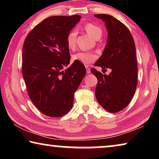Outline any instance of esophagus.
Masks as SVG:
<instances>
[{
	"label": "esophagus",
	"mask_w": 159,
	"mask_h": 159,
	"mask_svg": "<svg viewBox=\"0 0 159 159\" xmlns=\"http://www.w3.org/2000/svg\"><path fill=\"white\" fill-rule=\"evenodd\" d=\"M85 69H86V71H87L88 74L90 73V67L88 66H85Z\"/></svg>",
	"instance_id": "esophagus-1"
}]
</instances>
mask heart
<instances>
[{
  "instance_id": "1",
  "label": "heart",
  "mask_w": 159,
  "mask_h": 159,
  "mask_svg": "<svg viewBox=\"0 0 159 159\" xmlns=\"http://www.w3.org/2000/svg\"><path fill=\"white\" fill-rule=\"evenodd\" d=\"M85 31L93 39L98 40L102 36V30L99 26L94 25L93 23H88L84 26ZM78 31L76 29H72L66 36L67 46L71 50H74L76 46ZM72 58L75 61H78L84 65H88L97 59V55L95 53L88 52V51H80L72 56Z\"/></svg>"
}]
</instances>
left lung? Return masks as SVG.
<instances>
[{"label": "left lung", "instance_id": "8db88e82", "mask_svg": "<svg viewBox=\"0 0 159 159\" xmlns=\"http://www.w3.org/2000/svg\"><path fill=\"white\" fill-rule=\"evenodd\" d=\"M94 16L104 21L108 36L107 45L95 66L110 69L109 75L95 69L90 71L98 79L95 96L106 111L116 113L127 107L135 93L138 83L135 45L133 36L125 25L106 14Z\"/></svg>", "mask_w": 159, "mask_h": 159}]
</instances>
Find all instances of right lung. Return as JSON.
<instances>
[{
    "label": "right lung",
    "mask_w": 159,
    "mask_h": 159,
    "mask_svg": "<svg viewBox=\"0 0 159 159\" xmlns=\"http://www.w3.org/2000/svg\"><path fill=\"white\" fill-rule=\"evenodd\" d=\"M80 20L78 15L45 19L29 32L24 43L22 75L28 95L48 116L60 117L71 110L74 93L86 74L79 61L69 66L66 41L67 34Z\"/></svg>",
    "instance_id": "obj_1"
}]
</instances>
